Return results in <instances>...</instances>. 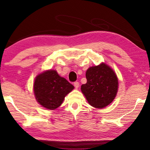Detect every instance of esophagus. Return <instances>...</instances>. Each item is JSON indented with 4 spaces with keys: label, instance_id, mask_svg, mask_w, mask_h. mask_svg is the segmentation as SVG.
Wrapping results in <instances>:
<instances>
[{
    "label": "esophagus",
    "instance_id": "obj_1",
    "mask_svg": "<svg viewBox=\"0 0 150 150\" xmlns=\"http://www.w3.org/2000/svg\"><path fill=\"white\" fill-rule=\"evenodd\" d=\"M74 87L76 89H78L79 87V82H74Z\"/></svg>",
    "mask_w": 150,
    "mask_h": 150
}]
</instances>
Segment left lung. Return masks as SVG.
Instances as JSON below:
<instances>
[{"instance_id": "8db88e82", "label": "left lung", "mask_w": 150, "mask_h": 150, "mask_svg": "<svg viewBox=\"0 0 150 150\" xmlns=\"http://www.w3.org/2000/svg\"><path fill=\"white\" fill-rule=\"evenodd\" d=\"M87 83L81 91L90 105L103 108L109 105L118 91V79L112 68L105 63L89 67L86 71Z\"/></svg>"}]
</instances>
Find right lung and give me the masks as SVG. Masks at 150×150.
<instances>
[{
  "instance_id": "1",
  "label": "right lung",
  "mask_w": 150,
  "mask_h": 150,
  "mask_svg": "<svg viewBox=\"0 0 150 150\" xmlns=\"http://www.w3.org/2000/svg\"><path fill=\"white\" fill-rule=\"evenodd\" d=\"M74 88L66 79L52 69L37 76L33 86L37 101L43 107L49 110H54L60 106L65 96Z\"/></svg>"
}]
</instances>
